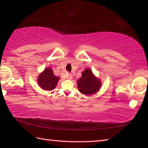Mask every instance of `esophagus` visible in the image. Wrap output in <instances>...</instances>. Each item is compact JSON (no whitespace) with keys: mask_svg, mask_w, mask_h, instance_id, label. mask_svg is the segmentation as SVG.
<instances>
[{"mask_svg":"<svg viewBox=\"0 0 148 148\" xmlns=\"http://www.w3.org/2000/svg\"><path fill=\"white\" fill-rule=\"evenodd\" d=\"M67 78H68L69 79H71L72 78V74L71 73H69L68 74H67Z\"/></svg>","mask_w":148,"mask_h":148,"instance_id":"34e87169","label":"esophagus"}]
</instances>
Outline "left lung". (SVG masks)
Wrapping results in <instances>:
<instances>
[{"mask_svg":"<svg viewBox=\"0 0 148 148\" xmlns=\"http://www.w3.org/2000/svg\"><path fill=\"white\" fill-rule=\"evenodd\" d=\"M77 87L82 94L91 95L99 91L101 82L93 75L91 70L87 69L82 72V77L77 82Z\"/></svg>","mask_w":148,"mask_h":148,"instance_id":"8db88e82","label":"left lung"}]
</instances>
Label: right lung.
I'll return each mask as SVG.
<instances>
[{
	"label": "right lung",
	"mask_w": 148,
	"mask_h": 148,
	"mask_svg": "<svg viewBox=\"0 0 148 148\" xmlns=\"http://www.w3.org/2000/svg\"><path fill=\"white\" fill-rule=\"evenodd\" d=\"M59 80V77L55 76L53 70L51 68H46L38 76V83L42 89L51 91L56 88Z\"/></svg>",
	"instance_id": "obj_1"
}]
</instances>
